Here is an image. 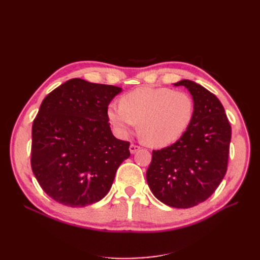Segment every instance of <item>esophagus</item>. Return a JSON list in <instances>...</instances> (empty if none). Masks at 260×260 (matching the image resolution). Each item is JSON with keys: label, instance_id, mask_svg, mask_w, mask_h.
<instances>
[{"label": "esophagus", "instance_id": "34e87169", "mask_svg": "<svg viewBox=\"0 0 260 260\" xmlns=\"http://www.w3.org/2000/svg\"><path fill=\"white\" fill-rule=\"evenodd\" d=\"M141 148V146L140 145H138V144H135V143H131L130 144V152H131V154H135L136 152H138L139 149Z\"/></svg>", "mask_w": 260, "mask_h": 260}]
</instances>
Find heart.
<instances>
[{
	"instance_id": "1",
	"label": "heart",
	"mask_w": 260,
	"mask_h": 260,
	"mask_svg": "<svg viewBox=\"0 0 260 260\" xmlns=\"http://www.w3.org/2000/svg\"><path fill=\"white\" fill-rule=\"evenodd\" d=\"M195 102L190 94L169 88H140L107 107V118L116 135L128 137L138 122L144 142L154 147L176 142L190 127Z\"/></svg>"
}]
</instances>
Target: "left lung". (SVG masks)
Instances as JSON below:
<instances>
[{"label": "left lung", "instance_id": "8db88e82", "mask_svg": "<svg viewBox=\"0 0 260 260\" xmlns=\"http://www.w3.org/2000/svg\"><path fill=\"white\" fill-rule=\"evenodd\" d=\"M195 102L190 127L176 143L152 153L147 184L164 204L190 208L206 201L228 167L231 125L215 94L190 80H181Z\"/></svg>", "mask_w": 260, "mask_h": 260}]
</instances>
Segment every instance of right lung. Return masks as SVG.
Segmentation results:
<instances>
[{"mask_svg":"<svg viewBox=\"0 0 260 260\" xmlns=\"http://www.w3.org/2000/svg\"><path fill=\"white\" fill-rule=\"evenodd\" d=\"M121 91L75 78L45 96L32 123L31 168L42 190L62 205L84 207L111 190L130 156V142L116 139L107 107Z\"/></svg>","mask_w":260,"mask_h":260,"instance_id":"1","label":"right lung"}]
</instances>
